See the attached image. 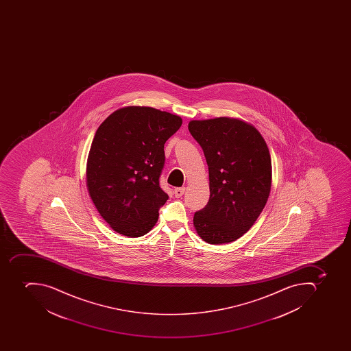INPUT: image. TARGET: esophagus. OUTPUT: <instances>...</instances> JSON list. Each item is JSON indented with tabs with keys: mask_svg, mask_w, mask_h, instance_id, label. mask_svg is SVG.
<instances>
[{
	"mask_svg": "<svg viewBox=\"0 0 351 351\" xmlns=\"http://www.w3.org/2000/svg\"><path fill=\"white\" fill-rule=\"evenodd\" d=\"M185 188H177L174 189L173 194L176 197H181L184 194Z\"/></svg>",
	"mask_w": 351,
	"mask_h": 351,
	"instance_id": "esophagus-1",
	"label": "esophagus"
}]
</instances>
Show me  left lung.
<instances>
[{
  "label": "left lung",
  "instance_id": "8db88e82",
  "mask_svg": "<svg viewBox=\"0 0 351 351\" xmlns=\"http://www.w3.org/2000/svg\"><path fill=\"white\" fill-rule=\"evenodd\" d=\"M189 130L204 152L210 174V199L194 214V228L210 245L237 241L256 223L270 195L267 143L252 124L226 116L191 121Z\"/></svg>",
  "mask_w": 351,
  "mask_h": 351
}]
</instances>
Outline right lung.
I'll return each mask as SVG.
<instances>
[{"instance_id":"right-lung-1","label":"right lung","mask_w":351,"mask_h":351,"mask_svg":"<svg viewBox=\"0 0 351 351\" xmlns=\"http://www.w3.org/2000/svg\"><path fill=\"white\" fill-rule=\"evenodd\" d=\"M182 124L178 115L149 106H125L106 117L92 141L86 186L110 228L128 237L155 226L168 194L159 177L165 144Z\"/></svg>"}]
</instances>
